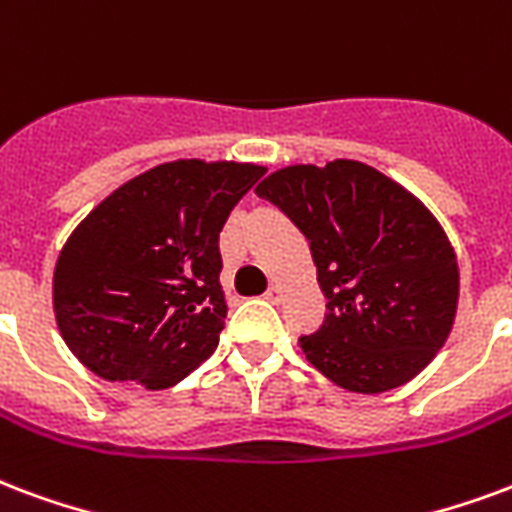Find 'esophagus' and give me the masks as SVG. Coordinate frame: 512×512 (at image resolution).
<instances>
[{"label": "esophagus", "instance_id": "1", "mask_svg": "<svg viewBox=\"0 0 512 512\" xmlns=\"http://www.w3.org/2000/svg\"><path fill=\"white\" fill-rule=\"evenodd\" d=\"M282 295H285V293H282V287H279V285H271L266 290V298L271 301V304H282Z\"/></svg>", "mask_w": 512, "mask_h": 512}]
</instances>
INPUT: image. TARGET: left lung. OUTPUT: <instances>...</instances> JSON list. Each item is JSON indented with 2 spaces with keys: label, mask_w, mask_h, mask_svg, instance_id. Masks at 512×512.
Here are the masks:
<instances>
[{
  "label": "left lung",
  "mask_w": 512,
  "mask_h": 512,
  "mask_svg": "<svg viewBox=\"0 0 512 512\" xmlns=\"http://www.w3.org/2000/svg\"><path fill=\"white\" fill-rule=\"evenodd\" d=\"M255 192L304 233L328 298L320 331L298 339L306 361L352 393L423 372L458 306L456 252L429 208L355 160L274 170Z\"/></svg>",
  "instance_id": "8db88e82"
}]
</instances>
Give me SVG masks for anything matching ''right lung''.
Here are the masks:
<instances>
[{"mask_svg": "<svg viewBox=\"0 0 512 512\" xmlns=\"http://www.w3.org/2000/svg\"><path fill=\"white\" fill-rule=\"evenodd\" d=\"M263 173L252 162H162L86 214L56 260L54 314L89 372L162 391L217 350L219 233Z\"/></svg>", "mask_w": 512, "mask_h": 512, "instance_id": "obj_1", "label": "right lung"}]
</instances>
